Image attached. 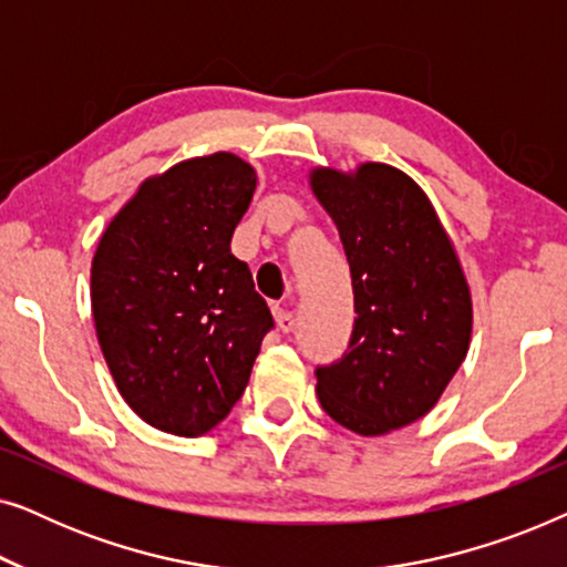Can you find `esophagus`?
Masks as SVG:
<instances>
[{
    "mask_svg": "<svg viewBox=\"0 0 567 567\" xmlns=\"http://www.w3.org/2000/svg\"><path fill=\"white\" fill-rule=\"evenodd\" d=\"M274 315H276V324H278V330L286 332V336H289V332H293V328H297V320H293V315L289 312V309L276 307V309H274Z\"/></svg>",
    "mask_w": 567,
    "mask_h": 567,
    "instance_id": "esophagus-1",
    "label": "esophagus"
}]
</instances>
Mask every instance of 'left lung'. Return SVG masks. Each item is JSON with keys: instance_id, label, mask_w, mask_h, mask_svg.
Wrapping results in <instances>:
<instances>
[{"instance_id": "left-lung-1", "label": "left lung", "mask_w": 567, "mask_h": 567, "mask_svg": "<svg viewBox=\"0 0 567 567\" xmlns=\"http://www.w3.org/2000/svg\"><path fill=\"white\" fill-rule=\"evenodd\" d=\"M309 188L338 227L359 315L343 359L315 371L317 398L343 429L384 436L429 413L462 367L470 284L431 198L402 169L315 167Z\"/></svg>"}]
</instances>
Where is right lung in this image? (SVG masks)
Returning a JSON list of instances; mask_svg holds the SVG:
<instances>
[{
    "label": "right lung",
    "mask_w": 567,
    "mask_h": 567,
    "mask_svg": "<svg viewBox=\"0 0 567 567\" xmlns=\"http://www.w3.org/2000/svg\"><path fill=\"white\" fill-rule=\"evenodd\" d=\"M255 185L231 152L177 162L138 185L92 258V320L113 382L173 436H204L229 415L274 328L229 250Z\"/></svg>",
    "instance_id": "right-lung-1"
}]
</instances>
